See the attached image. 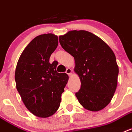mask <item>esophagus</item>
Returning <instances> with one entry per match:
<instances>
[{"instance_id": "1", "label": "esophagus", "mask_w": 132, "mask_h": 132, "mask_svg": "<svg viewBox=\"0 0 132 132\" xmlns=\"http://www.w3.org/2000/svg\"><path fill=\"white\" fill-rule=\"evenodd\" d=\"M66 73L67 74V75H71L72 74V70L70 69V68H67L66 70Z\"/></svg>"}]
</instances>
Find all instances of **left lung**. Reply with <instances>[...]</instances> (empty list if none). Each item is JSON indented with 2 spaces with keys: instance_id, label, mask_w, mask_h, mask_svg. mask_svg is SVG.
<instances>
[{
  "instance_id": "obj_1",
  "label": "left lung",
  "mask_w": 132,
  "mask_h": 132,
  "mask_svg": "<svg viewBox=\"0 0 132 132\" xmlns=\"http://www.w3.org/2000/svg\"><path fill=\"white\" fill-rule=\"evenodd\" d=\"M63 49L75 61L81 80L76 97L85 109L99 111L111 102L117 85L119 67L114 52L98 36L85 30H72L59 36Z\"/></svg>"
}]
</instances>
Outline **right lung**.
Segmentation results:
<instances>
[{"label": "right lung", "instance_id": "1", "mask_svg": "<svg viewBox=\"0 0 132 132\" xmlns=\"http://www.w3.org/2000/svg\"><path fill=\"white\" fill-rule=\"evenodd\" d=\"M58 45L57 36L44 34L26 46L16 66V88L26 107L35 116L46 118L59 109L68 76L56 71L58 63L49 57Z\"/></svg>", "mask_w": 132, "mask_h": 132}]
</instances>
